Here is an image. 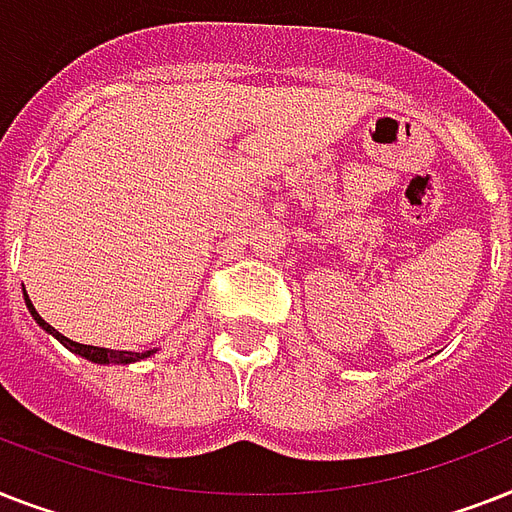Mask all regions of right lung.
I'll return each mask as SVG.
<instances>
[{
	"label": "right lung",
	"instance_id": "add662e5",
	"mask_svg": "<svg viewBox=\"0 0 512 512\" xmlns=\"http://www.w3.org/2000/svg\"><path fill=\"white\" fill-rule=\"evenodd\" d=\"M26 305H28V311H31V316L36 319V324L42 329H47L50 335L58 337L63 345H66L68 350H74V353H79V356L84 358H90V361H95V364H132V361H140V358H148L154 350H146V353H132V350H108V348H95V345H82V342H74V340H68V337H63L58 332V329H52L47 321L36 313V308L31 305V300L26 297Z\"/></svg>",
	"mask_w": 512,
	"mask_h": 512
}]
</instances>
